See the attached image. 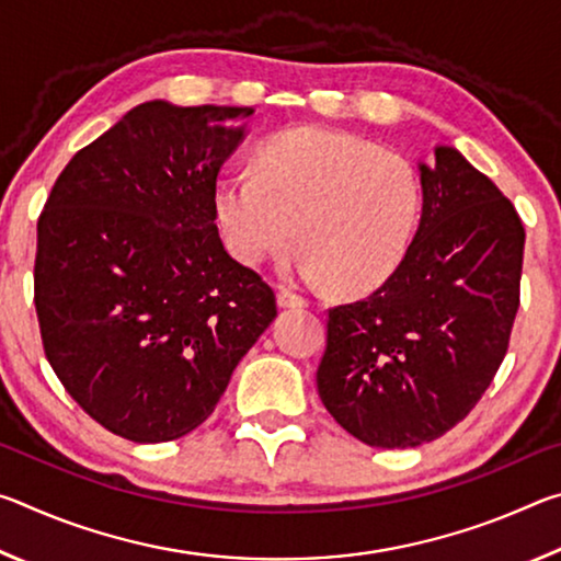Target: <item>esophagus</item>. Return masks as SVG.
<instances>
[{
    "label": "esophagus",
    "instance_id": "1",
    "mask_svg": "<svg viewBox=\"0 0 561 561\" xmlns=\"http://www.w3.org/2000/svg\"><path fill=\"white\" fill-rule=\"evenodd\" d=\"M277 304L282 309H301V307H307V299L299 297V294L291 291V289H279Z\"/></svg>",
    "mask_w": 561,
    "mask_h": 561
}]
</instances>
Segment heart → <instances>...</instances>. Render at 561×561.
<instances>
[{
    "mask_svg": "<svg viewBox=\"0 0 561 561\" xmlns=\"http://www.w3.org/2000/svg\"><path fill=\"white\" fill-rule=\"evenodd\" d=\"M423 213L411 160L364 138L289 130L260 148L254 170L215 190V217L237 260L260 267L297 240L299 272L368 291L401 267Z\"/></svg>",
    "mask_w": 561,
    "mask_h": 561,
    "instance_id": "1",
    "label": "heart"
}]
</instances>
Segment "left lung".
<instances>
[{
	"label": "left lung",
	"instance_id": "8db88e82",
	"mask_svg": "<svg viewBox=\"0 0 561 561\" xmlns=\"http://www.w3.org/2000/svg\"><path fill=\"white\" fill-rule=\"evenodd\" d=\"M405 260L366 299L329 309L321 403L371 448H415L468 415L507 354L525 227L488 175L435 146Z\"/></svg>",
	"mask_w": 561,
	"mask_h": 561
}]
</instances>
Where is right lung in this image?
I'll return each mask as SVG.
<instances>
[{
    "instance_id": "obj_1",
    "label": "right lung",
    "mask_w": 561,
    "mask_h": 561,
    "mask_svg": "<svg viewBox=\"0 0 561 561\" xmlns=\"http://www.w3.org/2000/svg\"><path fill=\"white\" fill-rule=\"evenodd\" d=\"M254 108L148 101L81 148L36 225L44 354L103 428L133 443L207 421L277 317L270 284L227 254L217 173Z\"/></svg>"
}]
</instances>
